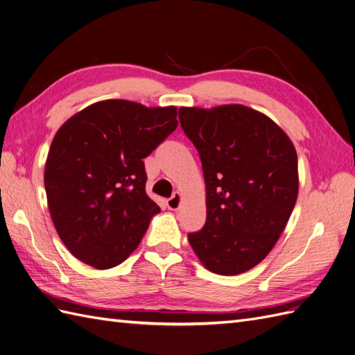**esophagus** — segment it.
Segmentation results:
<instances>
[{"label": "esophagus", "mask_w": 355, "mask_h": 355, "mask_svg": "<svg viewBox=\"0 0 355 355\" xmlns=\"http://www.w3.org/2000/svg\"><path fill=\"white\" fill-rule=\"evenodd\" d=\"M166 205H168V208H169L171 211H177V209L180 208V205H181V194H180L178 191H175V193L173 194V196H171V198L168 199Z\"/></svg>", "instance_id": "34e87169"}]
</instances>
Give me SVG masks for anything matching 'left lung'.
<instances>
[{
    "label": "left lung",
    "instance_id": "1",
    "mask_svg": "<svg viewBox=\"0 0 355 355\" xmlns=\"http://www.w3.org/2000/svg\"><path fill=\"white\" fill-rule=\"evenodd\" d=\"M207 186V223L189 242L221 276L258 266L283 233L298 198V156L284 131L242 105L181 107Z\"/></svg>",
    "mask_w": 355,
    "mask_h": 355
}]
</instances>
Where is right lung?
<instances>
[{"label": "right lung", "instance_id": "1", "mask_svg": "<svg viewBox=\"0 0 355 355\" xmlns=\"http://www.w3.org/2000/svg\"><path fill=\"white\" fill-rule=\"evenodd\" d=\"M178 125L177 109L128 100L98 101L55 132L44 186L62 242L106 270L127 259L161 208L146 193L143 159Z\"/></svg>", "mask_w": 355, "mask_h": 355}]
</instances>
